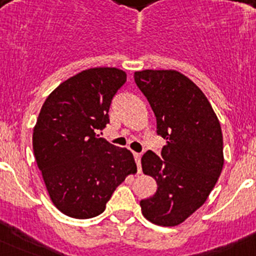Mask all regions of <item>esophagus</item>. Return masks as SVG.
Masks as SVG:
<instances>
[{"label": "esophagus", "instance_id": "34e87169", "mask_svg": "<svg viewBox=\"0 0 256 256\" xmlns=\"http://www.w3.org/2000/svg\"><path fill=\"white\" fill-rule=\"evenodd\" d=\"M134 155V160H136V164H137V170H138V173H141V154H137L134 152L133 154Z\"/></svg>", "mask_w": 256, "mask_h": 256}]
</instances>
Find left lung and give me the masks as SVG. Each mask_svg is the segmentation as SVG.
Segmentation results:
<instances>
[{"label": "left lung", "instance_id": "obj_1", "mask_svg": "<svg viewBox=\"0 0 256 256\" xmlns=\"http://www.w3.org/2000/svg\"><path fill=\"white\" fill-rule=\"evenodd\" d=\"M134 80L155 114L158 134L166 140L162 156H142V170L158 190L140 205L151 223L174 227L204 204L220 176V123L202 91L177 70L136 72Z\"/></svg>", "mask_w": 256, "mask_h": 256}]
</instances>
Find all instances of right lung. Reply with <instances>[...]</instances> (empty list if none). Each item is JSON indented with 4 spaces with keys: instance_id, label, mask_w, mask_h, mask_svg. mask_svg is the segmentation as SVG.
<instances>
[{
    "instance_id": "right-lung-1",
    "label": "right lung",
    "mask_w": 256,
    "mask_h": 256,
    "mask_svg": "<svg viewBox=\"0 0 256 256\" xmlns=\"http://www.w3.org/2000/svg\"><path fill=\"white\" fill-rule=\"evenodd\" d=\"M126 72L92 68L56 87L33 130V151L50 198L76 219L100 216L112 192L137 173L133 154L96 134L108 123V108L126 83Z\"/></svg>"
}]
</instances>
